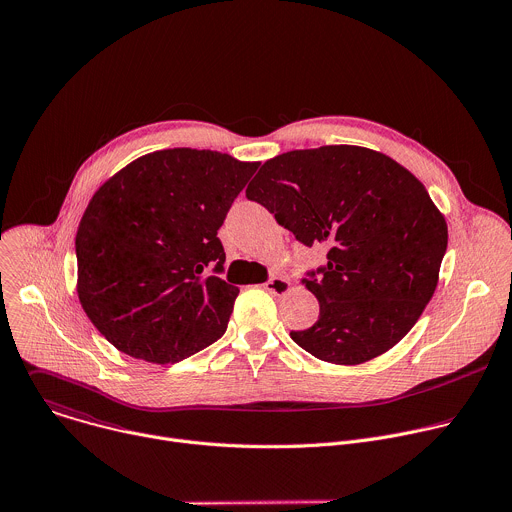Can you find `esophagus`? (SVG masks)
Returning a JSON list of instances; mask_svg holds the SVG:
<instances>
[{
	"label": "esophagus",
	"instance_id": "obj_1",
	"mask_svg": "<svg viewBox=\"0 0 512 512\" xmlns=\"http://www.w3.org/2000/svg\"><path fill=\"white\" fill-rule=\"evenodd\" d=\"M265 289L269 291V294H273V296H285L287 291H289V281L287 279H283V277H269L267 279V283H265Z\"/></svg>",
	"mask_w": 512,
	"mask_h": 512
}]
</instances>
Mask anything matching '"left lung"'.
<instances>
[{
	"mask_svg": "<svg viewBox=\"0 0 512 512\" xmlns=\"http://www.w3.org/2000/svg\"><path fill=\"white\" fill-rule=\"evenodd\" d=\"M247 198L302 245H328V263L304 279L320 316L289 332L298 346L360 364L415 326L435 291L448 227L409 170L358 145H322L267 160Z\"/></svg>",
	"mask_w": 512,
	"mask_h": 512,
	"instance_id": "1",
	"label": "left lung"
}]
</instances>
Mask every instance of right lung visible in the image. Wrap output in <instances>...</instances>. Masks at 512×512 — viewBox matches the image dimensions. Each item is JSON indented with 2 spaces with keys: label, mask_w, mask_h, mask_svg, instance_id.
Returning <instances> with one entry per match:
<instances>
[{
  "label": "right lung",
  "mask_w": 512,
  "mask_h": 512,
  "mask_svg": "<svg viewBox=\"0 0 512 512\" xmlns=\"http://www.w3.org/2000/svg\"><path fill=\"white\" fill-rule=\"evenodd\" d=\"M257 162L174 148L137 158L91 198L77 231L79 300L121 352L180 362L227 330L239 287L218 239Z\"/></svg>",
  "instance_id": "add662e5"
}]
</instances>
